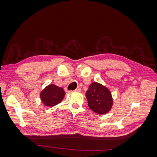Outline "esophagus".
I'll return each instance as SVG.
<instances>
[{"mask_svg":"<svg viewBox=\"0 0 157 157\" xmlns=\"http://www.w3.org/2000/svg\"><path fill=\"white\" fill-rule=\"evenodd\" d=\"M75 92H81V89H80V88H77L76 90H75Z\"/></svg>","mask_w":157,"mask_h":157,"instance_id":"34e87169","label":"esophagus"}]
</instances>
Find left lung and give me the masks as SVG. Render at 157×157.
Instances as JSON below:
<instances>
[{
	"instance_id": "1",
	"label": "left lung",
	"mask_w": 157,
	"mask_h": 157,
	"mask_svg": "<svg viewBox=\"0 0 157 157\" xmlns=\"http://www.w3.org/2000/svg\"><path fill=\"white\" fill-rule=\"evenodd\" d=\"M88 107L94 112L103 115L111 110L113 100L109 90L100 83L94 82L86 92Z\"/></svg>"
}]
</instances>
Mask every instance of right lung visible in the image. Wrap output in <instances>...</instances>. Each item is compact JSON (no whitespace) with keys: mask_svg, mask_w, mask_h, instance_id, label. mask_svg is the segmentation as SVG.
Wrapping results in <instances>:
<instances>
[{"mask_svg":"<svg viewBox=\"0 0 157 157\" xmlns=\"http://www.w3.org/2000/svg\"><path fill=\"white\" fill-rule=\"evenodd\" d=\"M65 92L63 89L53 84L47 86L40 94L42 102L47 107H54L63 100Z\"/></svg>","mask_w":157,"mask_h":157,"instance_id":"right-lung-1","label":"right lung"}]
</instances>
